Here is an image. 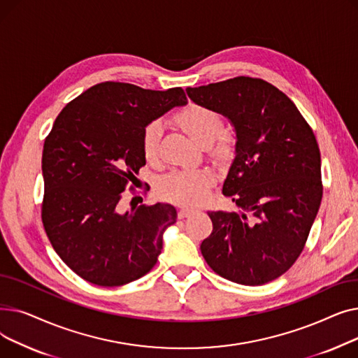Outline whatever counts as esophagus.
Segmentation results:
<instances>
[{"label":"esophagus","instance_id":"34e87169","mask_svg":"<svg viewBox=\"0 0 358 358\" xmlns=\"http://www.w3.org/2000/svg\"><path fill=\"white\" fill-rule=\"evenodd\" d=\"M194 212H196V209H193V208H181L178 210V217H187V216H190Z\"/></svg>","mask_w":358,"mask_h":358}]
</instances>
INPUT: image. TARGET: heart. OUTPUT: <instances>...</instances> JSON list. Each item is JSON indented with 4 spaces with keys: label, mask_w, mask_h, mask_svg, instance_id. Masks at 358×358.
<instances>
[{
    "label": "heart",
    "mask_w": 358,
    "mask_h": 358,
    "mask_svg": "<svg viewBox=\"0 0 358 358\" xmlns=\"http://www.w3.org/2000/svg\"><path fill=\"white\" fill-rule=\"evenodd\" d=\"M176 123L185 135L200 145H206L215 157H227L234 148V138L223 129V120L213 108L190 103L174 116ZM162 126L158 120L149 122L141 135V149L146 161L158 158ZM213 176L208 169H178L158 181V194L168 201L196 206L208 194Z\"/></svg>",
    "instance_id": "heart-1"
}]
</instances>
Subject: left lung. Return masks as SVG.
Masks as SVG:
<instances>
[{"label": "left lung", "mask_w": 358, "mask_h": 358, "mask_svg": "<svg viewBox=\"0 0 358 358\" xmlns=\"http://www.w3.org/2000/svg\"><path fill=\"white\" fill-rule=\"evenodd\" d=\"M187 94L227 116L236 131L222 192L243 213L209 212L213 231L201 242V254L223 278L266 285L302 254L321 206V152L313 130L283 91L261 78L236 77Z\"/></svg>", "instance_id": "8db88e82"}]
</instances>
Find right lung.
<instances>
[{"label":"right lung","instance_id":"obj_1","mask_svg":"<svg viewBox=\"0 0 358 358\" xmlns=\"http://www.w3.org/2000/svg\"><path fill=\"white\" fill-rule=\"evenodd\" d=\"M185 103L181 87L155 91L106 81L56 117L43 145L42 222L56 254L90 283L123 286L157 264L177 210L157 203L122 213V193L146 164L143 127Z\"/></svg>","mask_w":358,"mask_h":358}]
</instances>
